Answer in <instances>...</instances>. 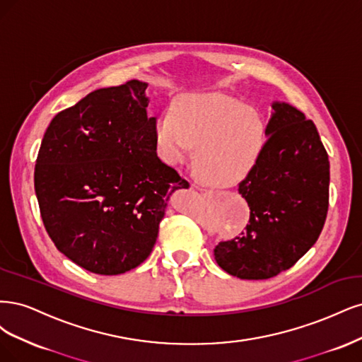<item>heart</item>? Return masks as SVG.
<instances>
[{
    "mask_svg": "<svg viewBox=\"0 0 362 362\" xmlns=\"http://www.w3.org/2000/svg\"><path fill=\"white\" fill-rule=\"evenodd\" d=\"M156 141L170 164L192 155L197 165L218 185L242 179L259 159L264 144V122L260 112L223 93L183 95L171 114H160L155 127Z\"/></svg>",
    "mask_w": 362,
    "mask_h": 362,
    "instance_id": "1",
    "label": "heart"
}]
</instances>
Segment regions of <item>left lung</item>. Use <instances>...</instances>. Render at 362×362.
<instances>
[{
  "label": "left lung",
  "mask_w": 362,
  "mask_h": 362,
  "mask_svg": "<svg viewBox=\"0 0 362 362\" xmlns=\"http://www.w3.org/2000/svg\"><path fill=\"white\" fill-rule=\"evenodd\" d=\"M262 153L239 183L250 221L214 252L242 279H267L290 269L319 239L329 206V159L316 124L275 102Z\"/></svg>",
  "instance_id": "left-lung-1"
}]
</instances>
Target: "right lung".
<instances>
[{"label":"right lung","mask_w":362,"mask_h":362,"mask_svg":"<svg viewBox=\"0 0 362 362\" xmlns=\"http://www.w3.org/2000/svg\"><path fill=\"white\" fill-rule=\"evenodd\" d=\"M146 83L91 91L58 112L34 168L43 226L57 250L98 275H119L153 250L168 197L189 183L156 153Z\"/></svg>","instance_id":"add662e5"}]
</instances>
